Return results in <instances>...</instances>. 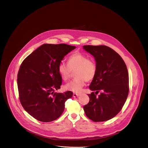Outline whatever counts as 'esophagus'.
Wrapping results in <instances>:
<instances>
[{
  "label": "esophagus",
  "mask_w": 148,
  "mask_h": 148,
  "mask_svg": "<svg viewBox=\"0 0 148 148\" xmlns=\"http://www.w3.org/2000/svg\"><path fill=\"white\" fill-rule=\"evenodd\" d=\"M79 96V94H78V93H74L73 94V97H78Z\"/></svg>",
  "instance_id": "obj_1"
}]
</instances>
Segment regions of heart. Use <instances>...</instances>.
I'll return each instance as SVG.
<instances>
[{
  "label": "heart",
  "mask_w": 148,
  "mask_h": 148,
  "mask_svg": "<svg viewBox=\"0 0 148 148\" xmlns=\"http://www.w3.org/2000/svg\"><path fill=\"white\" fill-rule=\"evenodd\" d=\"M74 71L75 78L67 83L64 88L69 91L79 93L85 84V81L93 80L97 73V65L94 60L79 52L70 55L67 59V64L61 62L58 66V72L62 78L68 79L71 73Z\"/></svg>",
  "instance_id": "b5f03b06"
}]
</instances>
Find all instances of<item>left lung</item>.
I'll return each mask as SVG.
<instances>
[{"label": "left lung", "mask_w": 148, "mask_h": 148, "mask_svg": "<svg viewBox=\"0 0 148 148\" xmlns=\"http://www.w3.org/2000/svg\"><path fill=\"white\" fill-rule=\"evenodd\" d=\"M94 58L97 73L88 95L89 102L84 106L86 116L93 122H104L115 117L123 107L129 94V74L121 56L106 45H84ZM99 90L102 93L96 97Z\"/></svg>", "instance_id": "left-lung-1"}]
</instances>
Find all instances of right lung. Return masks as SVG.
I'll list each match as a JSON object with an SVG mask.
<instances>
[{"mask_svg":"<svg viewBox=\"0 0 148 148\" xmlns=\"http://www.w3.org/2000/svg\"><path fill=\"white\" fill-rule=\"evenodd\" d=\"M75 48L66 44H44L22 63L17 76L19 100L36 119L43 122L56 120L63 112L66 101L72 97L71 91H54L60 89L62 83L58 66Z\"/></svg>","mask_w":148,"mask_h":148,"instance_id":"1","label":"right lung"}]
</instances>
